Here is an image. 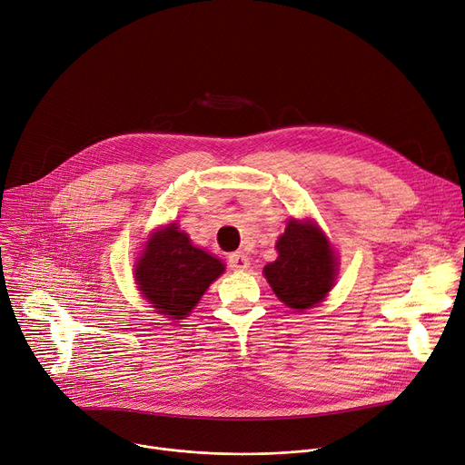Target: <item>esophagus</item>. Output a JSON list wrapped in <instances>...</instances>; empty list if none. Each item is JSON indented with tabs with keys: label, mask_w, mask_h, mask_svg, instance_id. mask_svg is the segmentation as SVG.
Here are the masks:
<instances>
[{
	"label": "esophagus",
	"mask_w": 465,
	"mask_h": 465,
	"mask_svg": "<svg viewBox=\"0 0 465 465\" xmlns=\"http://www.w3.org/2000/svg\"><path fill=\"white\" fill-rule=\"evenodd\" d=\"M228 262L233 271H246L250 267V259L244 252H233L228 255Z\"/></svg>",
	"instance_id": "1"
}]
</instances>
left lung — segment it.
I'll list each match as a JSON object with an SVG mask.
<instances>
[{
	"instance_id": "left-lung-1",
	"label": "left lung",
	"mask_w": 465,
	"mask_h": 465,
	"mask_svg": "<svg viewBox=\"0 0 465 465\" xmlns=\"http://www.w3.org/2000/svg\"><path fill=\"white\" fill-rule=\"evenodd\" d=\"M276 248L278 259L262 269L274 294L296 311L323 302L335 285L339 262L318 224L291 219Z\"/></svg>"
}]
</instances>
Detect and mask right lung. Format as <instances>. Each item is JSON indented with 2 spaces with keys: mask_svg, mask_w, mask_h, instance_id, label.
I'll use <instances>...</instances> for the list:
<instances>
[{
  "mask_svg": "<svg viewBox=\"0 0 465 465\" xmlns=\"http://www.w3.org/2000/svg\"><path fill=\"white\" fill-rule=\"evenodd\" d=\"M224 272L221 259L196 248L176 223L156 230L136 261L134 278L158 314L185 318L208 287Z\"/></svg>",
  "mask_w": 465,
  "mask_h": 465,
  "instance_id": "obj_1",
  "label": "right lung"
}]
</instances>
